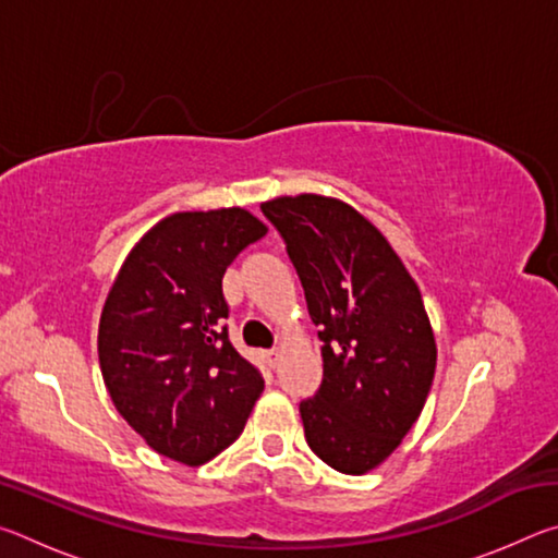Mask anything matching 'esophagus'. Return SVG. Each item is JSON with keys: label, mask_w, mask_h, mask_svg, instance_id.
<instances>
[{"label": "esophagus", "mask_w": 558, "mask_h": 558, "mask_svg": "<svg viewBox=\"0 0 558 558\" xmlns=\"http://www.w3.org/2000/svg\"><path fill=\"white\" fill-rule=\"evenodd\" d=\"M278 356H280L278 349H268V352H266V362H268V366H272V369L278 366Z\"/></svg>", "instance_id": "1"}]
</instances>
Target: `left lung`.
<instances>
[{
    "mask_svg": "<svg viewBox=\"0 0 558 558\" xmlns=\"http://www.w3.org/2000/svg\"><path fill=\"white\" fill-rule=\"evenodd\" d=\"M305 290L323 342V384L300 401L307 446L362 475L399 448L436 374V339L389 241L337 199L280 196L260 206Z\"/></svg>",
    "mask_w": 558,
    "mask_h": 558,
    "instance_id": "8db88e82",
    "label": "left lung"
}]
</instances>
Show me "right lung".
<instances>
[{
	"label": "right lung",
	"instance_id": "obj_1",
	"mask_svg": "<svg viewBox=\"0 0 558 558\" xmlns=\"http://www.w3.org/2000/svg\"><path fill=\"white\" fill-rule=\"evenodd\" d=\"M266 235L243 209L172 214L130 251L98 329L118 413L159 456L186 465L241 436L263 374L229 339L223 272Z\"/></svg>",
	"mask_w": 558,
	"mask_h": 558
}]
</instances>
